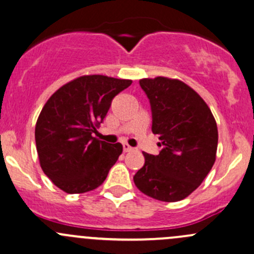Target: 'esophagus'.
<instances>
[{"mask_svg": "<svg viewBox=\"0 0 254 254\" xmlns=\"http://www.w3.org/2000/svg\"><path fill=\"white\" fill-rule=\"evenodd\" d=\"M123 149H124V152H130V151H132V148L131 146L129 145V143H127V142H124L123 143Z\"/></svg>", "mask_w": 254, "mask_h": 254, "instance_id": "obj_1", "label": "esophagus"}]
</instances>
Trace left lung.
Masks as SVG:
<instances>
[{
    "instance_id": "left-lung-1",
    "label": "left lung",
    "mask_w": 254,
    "mask_h": 254,
    "mask_svg": "<svg viewBox=\"0 0 254 254\" xmlns=\"http://www.w3.org/2000/svg\"><path fill=\"white\" fill-rule=\"evenodd\" d=\"M152 111V132L163 146L158 156L143 152L145 165L134 183L142 193L163 202L186 198L215 162L218 127L203 98L185 82L157 76L141 79Z\"/></svg>"
}]
</instances>
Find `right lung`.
<instances>
[{
    "instance_id": "add662e5",
    "label": "right lung",
    "mask_w": 254,
    "mask_h": 254,
    "mask_svg": "<svg viewBox=\"0 0 254 254\" xmlns=\"http://www.w3.org/2000/svg\"><path fill=\"white\" fill-rule=\"evenodd\" d=\"M131 80L84 75L66 82L45 103L35 127L42 170L66 193H84L102 185L123 152L122 143L93 137L112 100Z\"/></svg>"
}]
</instances>
